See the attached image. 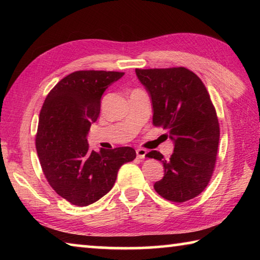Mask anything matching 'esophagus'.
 Segmentation results:
<instances>
[{
    "label": "esophagus",
    "instance_id": "esophagus-1",
    "mask_svg": "<svg viewBox=\"0 0 260 260\" xmlns=\"http://www.w3.org/2000/svg\"><path fill=\"white\" fill-rule=\"evenodd\" d=\"M136 155H138L140 159H143V158L146 157V155H147V150H146V149H143V148H138V149H136Z\"/></svg>",
    "mask_w": 260,
    "mask_h": 260
}]
</instances>
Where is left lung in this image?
<instances>
[{"label":"left lung","mask_w":260,"mask_h":260,"mask_svg":"<svg viewBox=\"0 0 260 260\" xmlns=\"http://www.w3.org/2000/svg\"><path fill=\"white\" fill-rule=\"evenodd\" d=\"M151 98L152 122L174 143L170 159L152 150L164 177L153 184L161 197L182 203L199 196L210 182L217 160L220 128L217 112L201 79L186 68L136 69Z\"/></svg>","instance_id":"1"}]
</instances>
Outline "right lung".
I'll return each mask as SVG.
<instances>
[{
    "mask_svg": "<svg viewBox=\"0 0 260 260\" xmlns=\"http://www.w3.org/2000/svg\"><path fill=\"white\" fill-rule=\"evenodd\" d=\"M124 72L76 71L52 88L39 117L35 146L51 188L70 203L87 206L113 187L121 165L134 160L131 147L90 150L87 135L98 120L101 98Z\"/></svg>",
    "mask_w": 260,
    "mask_h": 260,
    "instance_id": "add662e5",
    "label": "right lung"
}]
</instances>
